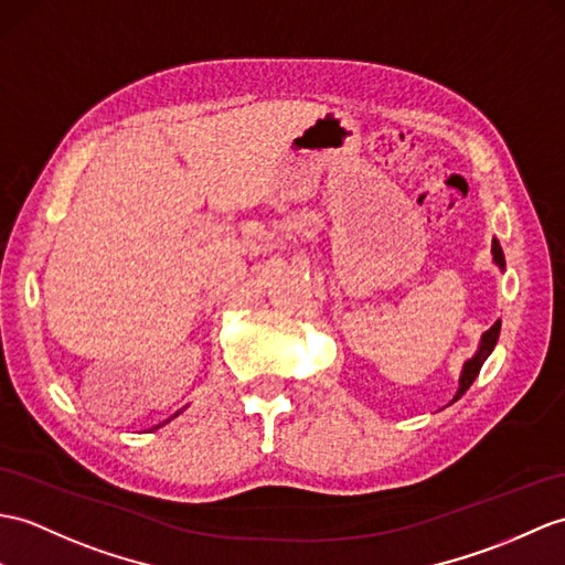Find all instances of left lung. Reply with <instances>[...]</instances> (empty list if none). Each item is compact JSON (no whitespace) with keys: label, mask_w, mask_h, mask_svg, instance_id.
I'll return each mask as SVG.
<instances>
[{"label":"left lung","mask_w":565,"mask_h":565,"mask_svg":"<svg viewBox=\"0 0 565 565\" xmlns=\"http://www.w3.org/2000/svg\"><path fill=\"white\" fill-rule=\"evenodd\" d=\"M491 255H493V265L503 271V269H505L503 247H501V243H498L495 238H493V243H491ZM498 334H501V320H495V322L491 324V330H487V332L481 334V342H479V347H477V351H475V356L465 361L462 373H460V387H457L452 402L460 399V397L465 395V392L471 387V383H475L479 371H481L483 361H487V359L491 356V351H493V347H495V342H498Z\"/></svg>","instance_id":"8db88e82"}]
</instances>
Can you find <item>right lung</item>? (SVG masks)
I'll return each instance as SVG.
<instances>
[{
	"instance_id": "1",
	"label": "right lung",
	"mask_w": 565,
	"mask_h": 565,
	"mask_svg": "<svg viewBox=\"0 0 565 565\" xmlns=\"http://www.w3.org/2000/svg\"><path fill=\"white\" fill-rule=\"evenodd\" d=\"M182 409H185V406H182ZM182 409H180V412H175V414H173V416H170V418H166V422H163V424H159V426H153V428H151V430H156V428H161V426H166V424H168V422H173V418H175V416H178V414H182Z\"/></svg>"
}]
</instances>
